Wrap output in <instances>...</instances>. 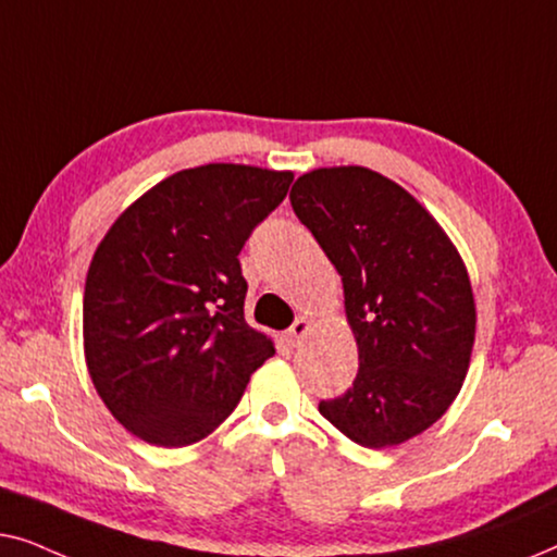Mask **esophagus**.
Masks as SVG:
<instances>
[{"mask_svg": "<svg viewBox=\"0 0 557 557\" xmlns=\"http://www.w3.org/2000/svg\"><path fill=\"white\" fill-rule=\"evenodd\" d=\"M311 332V322L307 317H299L296 319V322L288 326V342H292V345H301V339L307 337V334Z\"/></svg>", "mask_w": 557, "mask_h": 557, "instance_id": "obj_1", "label": "esophagus"}]
</instances>
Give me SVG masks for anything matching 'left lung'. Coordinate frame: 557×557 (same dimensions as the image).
Listing matches in <instances>:
<instances>
[{
	"mask_svg": "<svg viewBox=\"0 0 557 557\" xmlns=\"http://www.w3.org/2000/svg\"><path fill=\"white\" fill-rule=\"evenodd\" d=\"M288 200L342 276L360 352L352 387L319 413L355 444L398 446L467 377L476 309L461 256L413 195L364 166L301 174Z\"/></svg>",
	"mask_w": 557,
	"mask_h": 557,
	"instance_id": "obj_1",
	"label": "left lung"
}]
</instances>
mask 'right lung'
Returning a JSON list of instances; mask_svg holds the SVG:
<instances>
[{"instance_id":"add662e5","label":"right lung","mask_w":557,"mask_h":557,"mask_svg":"<svg viewBox=\"0 0 557 557\" xmlns=\"http://www.w3.org/2000/svg\"><path fill=\"white\" fill-rule=\"evenodd\" d=\"M292 180L246 164L182 170L121 212L96 248L83 296L88 372L147 444L210 436L276 352L243 314L238 253Z\"/></svg>"}]
</instances>
